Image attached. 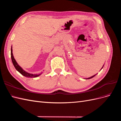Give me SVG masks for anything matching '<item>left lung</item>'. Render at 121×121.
<instances>
[{
    "instance_id": "8db88e82",
    "label": "left lung",
    "mask_w": 121,
    "mask_h": 121,
    "mask_svg": "<svg viewBox=\"0 0 121 121\" xmlns=\"http://www.w3.org/2000/svg\"><path fill=\"white\" fill-rule=\"evenodd\" d=\"M95 76V75H94V76H92V77H90V78H87V79H91V78H93V77H94Z\"/></svg>"
}]
</instances>
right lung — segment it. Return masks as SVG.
Masks as SVG:
<instances>
[{
	"label": "right lung",
	"mask_w": 121,
	"mask_h": 121,
	"mask_svg": "<svg viewBox=\"0 0 121 121\" xmlns=\"http://www.w3.org/2000/svg\"><path fill=\"white\" fill-rule=\"evenodd\" d=\"M13 49H12V47L11 48V58H12V62L13 64L14 65V68H16V69L19 72V73H20L21 74L23 75L24 76L26 77H28V78H30V77H36L38 76H39L40 75H33V74H30L29 73L25 72V71H24L23 69H22L20 66H19V65L17 64V63L16 62L15 59L14 58V57L13 56Z\"/></svg>",
	"instance_id": "add662e5"
}]
</instances>
